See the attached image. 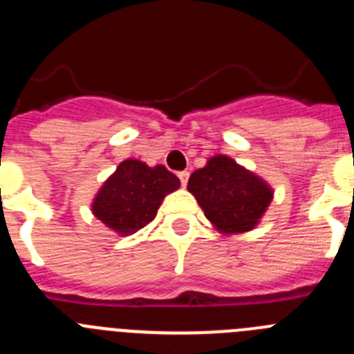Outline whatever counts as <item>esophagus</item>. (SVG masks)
<instances>
[{
  "label": "esophagus",
  "mask_w": 354,
  "mask_h": 354,
  "mask_svg": "<svg viewBox=\"0 0 354 354\" xmlns=\"http://www.w3.org/2000/svg\"><path fill=\"white\" fill-rule=\"evenodd\" d=\"M177 175H179L180 184H183V186L186 187V184H187V179H189V171H186V170H184V171H179V174H177Z\"/></svg>",
  "instance_id": "34e87169"
}]
</instances>
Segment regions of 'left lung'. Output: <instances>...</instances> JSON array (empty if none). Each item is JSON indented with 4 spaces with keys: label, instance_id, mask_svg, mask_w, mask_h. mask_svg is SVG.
I'll return each instance as SVG.
<instances>
[{
    "label": "left lung",
    "instance_id": "8db88e82",
    "mask_svg": "<svg viewBox=\"0 0 354 354\" xmlns=\"http://www.w3.org/2000/svg\"><path fill=\"white\" fill-rule=\"evenodd\" d=\"M205 218L221 234L250 232L261 223L273 200V187L225 154L209 158L187 180Z\"/></svg>",
    "mask_w": 354,
    "mask_h": 354
}]
</instances>
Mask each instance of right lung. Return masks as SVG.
<instances>
[{"mask_svg": "<svg viewBox=\"0 0 354 354\" xmlns=\"http://www.w3.org/2000/svg\"><path fill=\"white\" fill-rule=\"evenodd\" d=\"M180 180L162 165L126 159L109 175L92 202V214L118 236H131L156 218L165 196Z\"/></svg>", "mask_w": 354, "mask_h": 354, "instance_id": "right-lung-1", "label": "right lung"}]
</instances>
